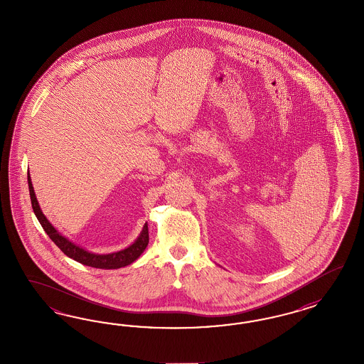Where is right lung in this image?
<instances>
[{"label": "right lung", "mask_w": 364, "mask_h": 364, "mask_svg": "<svg viewBox=\"0 0 364 364\" xmlns=\"http://www.w3.org/2000/svg\"><path fill=\"white\" fill-rule=\"evenodd\" d=\"M28 186H29V193H31V201H32V208L34 210V215L37 216V219L40 221V224L43 225L46 235L52 239V242L64 252V254L76 260L81 264L89 265V267H95V268H101V269H116V268H122L125 265L132 264L134 260H137L140 257V255L143 254L149 242V233H148V224H144L143 231L139 235V237L131 244L128 248L122 250L119 252H113V254H92L87 250L78 247L77 244L68 240L65 236H63L60 232L55 230V227L49 223V220L45 218L43 210L38 205V201L36 198L33 186H32V180L31 176H28Z\"/></svg>", "instance_id": "add662e5"}]
</instances>
